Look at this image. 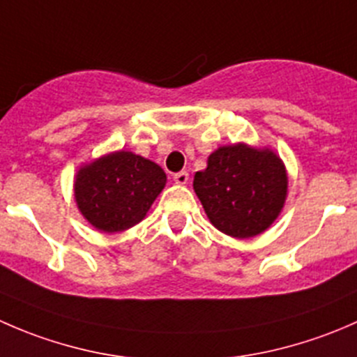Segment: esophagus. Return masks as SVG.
Returning a JSON list of instances; mask_svg holds the SVG:
<instances>
[{
	"mask_svg": "<svg viewBox=\"0 0 357 357\" xmlns=\"http://www.w3.org/2000/svg\"><path fill=\"white\" fill-rule=\"evenodd\" d=\"M188 179H190V176H188V172H186V171L176 172V174H174V181L178 183V185H186V183H188Z\"/></svg>",
	"mask_w": 357,
	"mask_h": 357,
	"instance_id": "1",
	"label": "esophagus"
}]
</instances>
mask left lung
<instances>
[{
    "instance_id": "1",
    "label": "left lung",
    "mask_w": 357,
    "mask_h": 357,
    "mask_svg": "<svg viewBox=\"0 0 357 357\" xmlns=\"http://www.w3.org/2000/svg\"><path fill=\"white\" fill-rule=\"evenodd\" d=\"M193 188L219 231L250 238L278 218L287 197V172L280 157L250 146H221L199 171Z\"/></svg>"
}]
</instances>
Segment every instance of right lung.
Segmentation results:
<instances>
[{
    "label": "right lung",
    "mask_w": 357,
    "mask_h": 357,
    "mask_svg": "<svg viewBox=\"0 0 357 357\" xmlns=\"http://www.w3.org/2000/svg\"><path fill=\"white\" fill-rule=\"evenodd\" d=\"M164 186L160 165L121 150L84 165L74 193L79 211L96 229L115 233L138 225Z\"/></svg>",
    "instance_id": "1"
}]
</instances>
